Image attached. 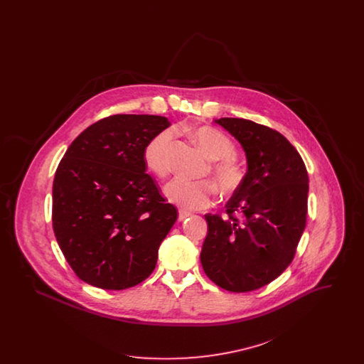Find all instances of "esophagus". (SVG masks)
<instances>
[{
    "label": "esophagus",
    "mask_w": 364,
    "mask_h": 364,
    "mask_svg": "<svg viewBox=\"0 0 364 364\" xmlns=\"http://www.w3.org/2000/svg\"><path fill=\"white\" fill-rule=\"evenodd\" d=\"M190 215L191 213H188V211L180 210V211H178V221H184V220H186V218H188Z\"/></svg>",
    "instance_id": "1"
}]
</instances>
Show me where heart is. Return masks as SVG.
I'll list each match as a JSON object with an SVG mask.
<instances>
[{
	"label": "heart",
	"instance_id": "1",
	"mask_svg": "<svg viewBox=\"0 0 364 364\" xmlns=\"http://www.w3.org/2000/svg\"><path fill=\"white\" fill-rule=\"evenodd\" d=\"M196 144L206 156L213 159L210 174L218 191L223 195H232L240 188L244 173L236 162V147L232 140L221 131L213 127H200L192 132ZM173 132L165 129L146 144L143 159L147 169L158 177H165L171 171L169 146ZM166 199L186 210L206 208L214 200V186L208 180H187L183 177L173 178L164 190Z\"/></svg>",
	"mask_w": 364,
	"mask_h": 364
}]
</instances>
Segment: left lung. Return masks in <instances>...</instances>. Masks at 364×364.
Instances as JSON below:
<instances>
[{
	"mask_svg": "<svg viewBox=\"0 0 364 364\" xmlns=\"http://www.w3.org/2000/svg\"><path fill=\"white\" fill-rule=\"evenodd\" d=\"M242 143L248 171L226 203L225 215L206 214L203 270L229 292L270 284L291 264L307 223L309 173L278 131L244 119L215 120Z\"/></svg>",
	"mask_w": 364,
	"mask_h": 364,
	"instance_id": "1",
	"label": "left lung"
}]
</instances>
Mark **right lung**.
Wrapping results in <instances>:
<instances>
[{"label":"right lung","mask_w":364,"mask_h":364,"mask_svg":"<svg viewBox=\"0 0 364 364\" xmlns=\"http://www.w3.org/2000/svg\"><path fill=\"white\" fill-rule=\"evenodd\" d=\"M150 114H114L70 143L53 181V230L75 274L97 288L135 287L156 269L178 213L146 173L143 150L169 127Z\"/></svg>","instance_id":"right-lung-1"}]
</instances>
